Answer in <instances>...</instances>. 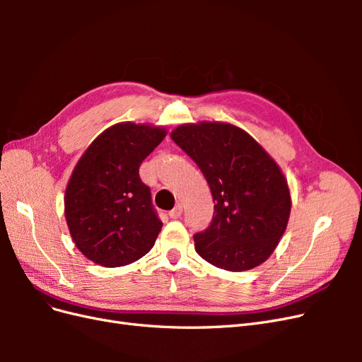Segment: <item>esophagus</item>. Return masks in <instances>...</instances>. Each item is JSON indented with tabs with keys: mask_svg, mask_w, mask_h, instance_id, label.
<instances>
[{
	"mask_svg": "<svg viewBox=\"0 0 362 362\" xmlns=\"http://www.w3.org/2000/svg\"><path fill=\"white\" fill-rule=\"evenodd\" d=\"M181 214H182V205H181V204L175 205L173 210L169 211V217H170V218H178Z\"/></svg>",
	"mask_w": 362,
	"mask_h": 362,
	"instance_id": "1",
	"label": "esophagus"
}]
</instances>
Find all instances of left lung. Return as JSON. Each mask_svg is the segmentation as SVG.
Instances as JSON below:
<instances>
[{
    "instance_id": "left-lung-1",
    "label": "left lung",
    "mask_w": 362,
    "mask_h": 362,
    "mask_svg": "<svg viewBox=\"0 0 362 362\" xmlns=\"http://www.w3.org/2000/svg\"><path fill=\"white\" fill-rule=\"evenodd\" d=\"M172 140L210 185L213 221L194 249L210 264L243 272L264 262L288 223L291 198L278 164L246 131L222 122L181 125Z\"/></svg>"
}]
</instances>
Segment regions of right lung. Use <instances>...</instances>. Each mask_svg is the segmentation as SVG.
Instances as JSON below:
<instances>
[{"instance_id": "add662e5", "label": "right lung", "mask_w": 362, "mask_h": 362, "mask_svg": "<svg viewBox=\"0 0 362 362\" xmlns=\"http://www.w3.org/2000/svg\"><path fill=\"white\" fill-rule=\"evenodd\" d=\"M166 131L122 122L105 129L76 163L64 193L74 243L104 267L137 261L154 246L161 221L139 168Z\"/></svg>"}]
</instances>
